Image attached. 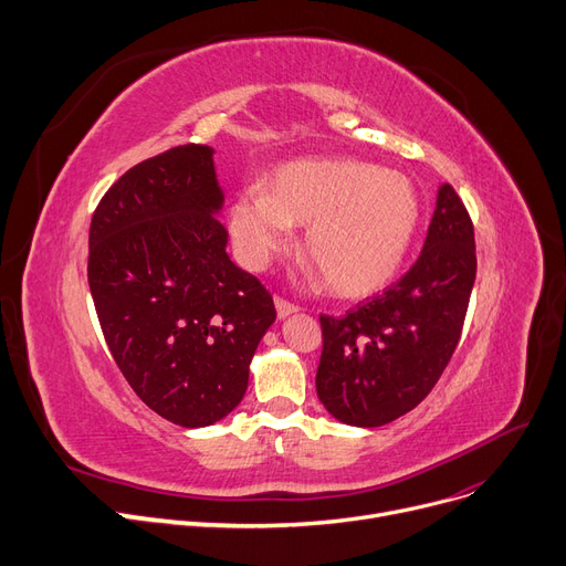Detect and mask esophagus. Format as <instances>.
Listing matches in <instances>:
<instances>
[{"label": "esophagus", "instance_id": "esophagus-1", "mask_svg": "<svg viewBox=\"0 0 566 566\" xmlns=\"http://www.w3.org/2000/svg\"><path fill=\"white\" fill-rule=\"evenodd\" d=\"M275 310H277V318H280V321L297 312V307H295V305L286 303V300H282V297H275Z\"/></svg>", "mask_w": 566, "mask_h": 566}]
</instances>
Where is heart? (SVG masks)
Instances as JSON below:
<instances>
[{"mask_svg":"<svg viewBox=\"0 0 566 566\" xmlns=\"http://www.w3.org/2000/svg\"><path fill=\"white\" fill-rule=\"evenodd\" d=\"M421 220V198L409 177L359 159H297L277 166L266 191L243 186L230 207L234 248L263 271L303 228L312 277L332 293L366 297L402 269Z\"/></svg>","mask_w":566,"mask_h":566,"instance_id":"b5f03b06","label":"heart"}]
</instances>
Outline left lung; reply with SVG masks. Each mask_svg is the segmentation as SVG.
<instances>
[{
    "label": "left lung",
    "instance_id": "obj_1",
    "mask_svg": "<svg viewBox=\"0 0 566 566\" xmlns=\"http://www.w3.org/2000/svg\"><path fill=\"white\" fill-rule=\"evenodd\" d=\"M473 282V224L455 188L441 184L417 263L346 316H321L316 394L332 417L378 428L417 407L455 353Z\"/></svg>",
    "mask_w": 566,
    "mask_h": 566
}]
</instances>
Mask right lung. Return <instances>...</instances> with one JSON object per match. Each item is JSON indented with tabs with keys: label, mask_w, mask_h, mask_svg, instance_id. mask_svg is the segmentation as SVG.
Listing matches in <instances>:
<instances>
[{
	"label": "right lung",
	"mask_w": 566,
	"mask_h": 566,
	"mask_svg": "<svg viewBox=\"0 0 566 566\" xmlns=\"http://www.w3.org/2000/svg\"><path fill=\"white\" fill-rule=\"evenodd\" d=\"M216 149L181 145L113 184L91 220L88 284L108 350L136 396L181 428L243 400L275 323L271 293L234 266Z\"/></svg>",
	"instance_id": "add662e5"
}]
</instances>
